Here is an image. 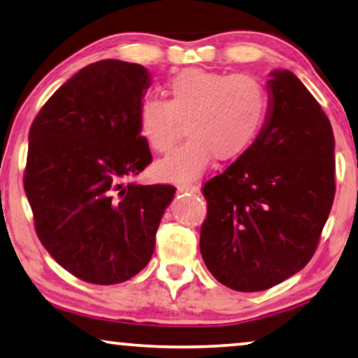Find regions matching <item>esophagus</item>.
Returning <instances> with one entry per match:
<instances>
[{
	"label": "esophagus",
	"mask_w": 358,
	"mask_h": 358,
	"mask_svg": "<svg viewBox=\"0 0 358 358\" xmlns=\"http://www.w3.org/2000/svg\"><path fill=\"white\" fill-rule=\"evenodd\" d=\"M178 193H193V194H196V193H199V186L198 185H178Z\"/></svg>",
	"instance_id": "obj_1"
}]
</instances>
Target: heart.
Wrapping results in <instances>:
<instances>
[{"label": "heart", "instance_id": "b5f03b06", "mask_svg": "<svg viewBox=\"0 0 358 358\" xmlns=\"http://www.w3.org/2000/svg\"><path fill=\"white\" fill-rule=\"evenodd\" d=\"M169 97H148L139 107V129L149 148L170 154L181 136L188 139L172 157L157 164L170 181H193L215 157L240 159L255 144L269 113L268 89L250 74L186 69L169 83Z\"/></svg>", "mask_w": 358, "mask_h": 358}]
</instances>
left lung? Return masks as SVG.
I'll use <instances>...</instances> for the list:
<instances>
[{
	"label": "left lung",
	"instance_id": "8db88e82",
	"mask_svg": "<svg viewBox=\"0 0 358 358\" xmlns=\"http://www.w3.org/2000/svg\"><path fill=\"white\" fill-rule=\"evenodd\" d=\"M269 76V113L255 144L203 188L201 255L238 292L271 289L308 264L336 193L328 117L289 69Z\"/></svg>",
	"mask_w": 358,
	"mask_h": 358
}]
</instances>
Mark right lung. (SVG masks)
I'll return each mask as SVG.
<instances>
[{
    "instance_id": "obj_1",
    "label": "right lung",
    "mask_w": 358,
    "mask_h": 358,
    "mask_svg": "<svg viewBox=\"0 0 358 358\" xmlns=\"http://www.w3.org/2000/svg\"><path fill=\"white\" fill-rule=\"evenodd\" d=\"M150 85L141 64L102 59L47 100L29 131L24 172L35 231L78 279L120 284L145 268L172 185L129 180L152 162L139 107Z\"/></svg>"
}]
</instances>
